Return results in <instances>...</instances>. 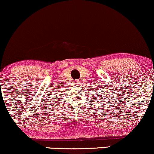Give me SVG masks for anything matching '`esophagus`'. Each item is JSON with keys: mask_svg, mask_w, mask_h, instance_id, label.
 I'll list each match as a JSON object with an SVG mask.
<instances>
[{"mask_svg": "<svg viewBox=\"0 0 154 154\" xmlns=\"http://www.w3.org/2000/svg\"><path fill=\"white\" fill-rule=\"evenodd\" d=\"M75 85H78L79 84V81H77V80H76V81H75Z\"/></svg>", "mask_w": 154, "mask_h": 154, "instance_id": "obj_1", "label": "esophagus"}]
</instances>
